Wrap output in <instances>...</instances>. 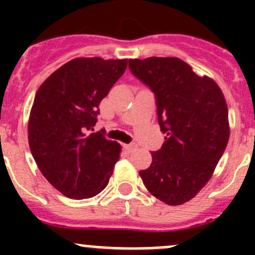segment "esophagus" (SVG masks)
Instances as JSON below:
<instances>
[{
    "label": "esophagus",
    "instance_id": "esophagus-1",
    "mask_svg": "<svg viewBox=\"0 0 255 255\" xmlns=\"http://www.w3.org/2000/svg\"><path fill=\"white\" fill-rule=\"evenodd\" d=\"M125 148L126 150H128L130 153V151H134L135 149L138 148V145L135 143H130V144H125Z\"/></svg>",
    "mask_w": 255,
    "mask_h": 255
}]
</instances>
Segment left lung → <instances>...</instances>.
Returning <instances> with one entry per match:
<instances>
[{
	"label": "left lung",
	"instance_id": "obj_1",
	"mask_svg": "<svg viewBox=\"0 0 255 255\" xmlns=\"http://www.w3.org/2000/svg\"><path fill=\"white\" fill-rule=\"evenodd\" d=\"M129 68L155 94L159 125L166 134L139 175L153 196L179 206L201 191L227 146L225 95L215 80L199 76L174 56L129 59Z\"/></svg>",
	"mask_w": 255,
	"mask_h": 255
}]
</instances>
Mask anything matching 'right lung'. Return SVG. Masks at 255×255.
I'll return each mask as SVG.
<instances>
[{
  "instance_id": "obj_1",
  "label": "right lung",
  "mask_w": 255,
  "mask_h": 255,
  "mask_svg": "<svg viewBox=\"0 0 255 255\" xmlns=\"http://www.w3.org/2000/svg\"><path fill=\"white\" fill-rule=\"evenodd\" d=\"M127 59L75 58L54 71L35 94L28 143L40 173L74 200L96 196L107 186L122 146L90 133L102 99L127 69Z\"/></svg>"
}]
</instances>
